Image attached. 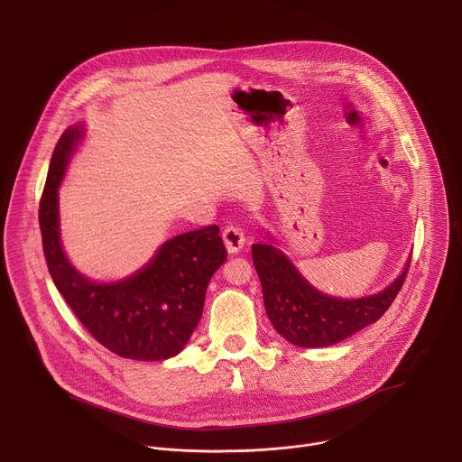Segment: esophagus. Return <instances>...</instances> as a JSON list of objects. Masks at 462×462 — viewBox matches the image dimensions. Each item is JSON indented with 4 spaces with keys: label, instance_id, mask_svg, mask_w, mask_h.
I'll use <instances>...</instances> for the list:
<instances>
[{
    "label": "esophagus",
    "instance_id": "1",
    "mask_svg": "<svg viewBox=\"0 0 462 462\" xmlns=\"http://www.w3.org/2000/svg\"><path fill=\"white\" fill-rule=\"evenodd\" d=\"M223 239H225V245H226V248H228L230 254L239 252V250L245 246V241H246L243 228L237 226V225H228V226H225V230H223Z\"/></svg>",
    "mask_w": 462,
    "mask_h": 462
}]
</instances>
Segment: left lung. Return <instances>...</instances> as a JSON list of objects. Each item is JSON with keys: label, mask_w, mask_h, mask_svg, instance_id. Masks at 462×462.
Segmentation results:
<instances>
[{"label": "left lung", "mask_w": 462, "mask_h": 462, "mask_svg": "<svg viewBox=\"0 0 462 462\" xmlns=\"http://www.w3.org/2000/svg\"><path fill=\"white\" fill-rule=\"evenodd\" d=\"M252 259L269 319L298 347L333 346L376 321L401 292L410 271L408 261L397 282L374 296L338 300L312 289L273 245H252Z\"/></svg>", "instance_id": "obj_1"}]
</instances>
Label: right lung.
I'll return each instance as SVG.
<instances>
[{
	"instance_id": "right-lung-1",
	"label": "right lung",
	"mask_w": 462,
	"mask_h": 462,
	"mask_svg": "<svg viewBox=\"0 0 462 462\" xmlns=\"http://www.w3.org/2000/svg\"><path fill=\"white\" fill-rule=\"evenodd\" d=\"M80 127L60 137L40 201L43 255L58 292L89 335L131 360H166L182 351L203 314L210 278L226 259L217 225L168 239L137 274L93 283L65 257L58 236V186L80 139Z\"/></svg>"
}]
</instances>
